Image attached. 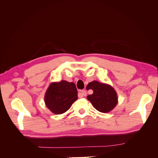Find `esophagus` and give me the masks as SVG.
Returning <instances> with one entry per match:
<instances>
[{"label":"esophagus","mask_w":158,"mask_h":158,"mask_svg":"<svg viewBox=\"0 0 158 158\" xmlns=\"http://www.w3.org/2000/svg\"><path fill=\"white\" fill-rule=\"evenodd\" d=\"M86 94H87V92H86V91H85V90H82V92H81V93H80V95L81 98L83 97V96H86Z\"/></svg>","instance_id":"1"}]
</instances>
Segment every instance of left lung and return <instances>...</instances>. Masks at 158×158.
Here are the masks:
<instances>
[{"instance_id":"obj_1","label":"left lung","mask_w":158,"mask_h":158,"mask_svg":"<svg viewBox=\"0 0 158 158\" xmlns=\"http://www.w3.org/2000/svg\"><path fill=\"white\" fill-rule=\"evenodd\" d=\"M87 87L88 90L91 89L94 92L92 95H88L87 99L99 112L108 113L117 106V94L111 85L94 80L89 82Z\"/></svg>"}]
</instances>
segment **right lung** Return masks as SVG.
Here are the masks:
<instances>
[{
	"label": "right lung",
	"instance_id": "right-lung-1",
	"mask_svg": "<svg viewBox=\"0 0 158 158\" xmlns=\"http://www.w3.org/2000/svg\"><path fill=\"white\" fill-rule=\"evenodd\" d=\"M78 91L73 82L62 80L52 82L47 88L45 95L47 107L55 114H62L70 109L78 99Z\"/></svg>",
	"mask_w": 158,
	"mask_h": 158
}]
</instances>
